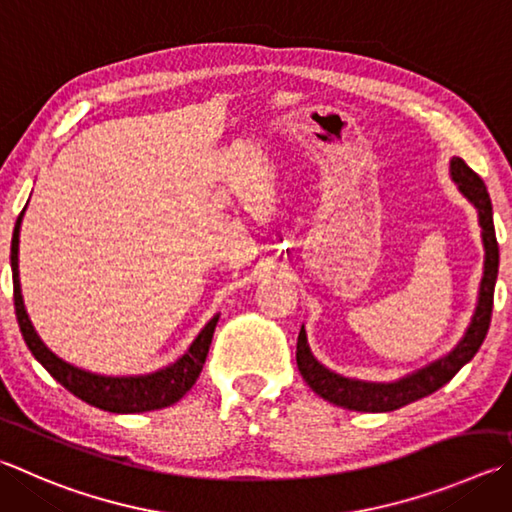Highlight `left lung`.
Here are the masks:
<instances>
[{"label": "left lung", "mask_w": 512, "mask_h": 512, "mask_svg": "<svg viewBox=\"0 0 512 512\" xmlns=\"http://www.w3.org/2000/svg\"><path fill=\"white\" fill-rule=\"evenodd\" d=\"M452 181L459 185V192L466 197L479 212V226L483 250H486V262H483V277L479 286V302L475 315H472L466 336L459 340L448 356L430 362L423 369L412 371L394 383H367V380H356L340 376L336 371L327 369L313 358L306 342V331L300 329L297 336V369L315 394L322 396L338 407L356 412H392L407 403H414L418 398L434 394L436 389L450 383L454 374L475 358L483 338H486L492 315V297H495V282L499 271V246L495 237V224H492V203L486 190V183L479 179L477 172H472L466 161L454 156L450 161Z\"/></svg>", "instance_id": "obj_1"}]
</instances>
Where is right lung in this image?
I'll use <instances>...</instances> for the list:
<instances>
[{
  "label": "right lung",
  "mask_w": 512,
  "mask_h": 512,
  "mask_svg": "<svg viewBox=\"0 0 512 512\" xmlns=\"http://www.w3.org/2000/svg\"><path fill=\"white\" fill-rule=\"evenodd\" d=\"M26 210V208H24ZM24 210L17 217V224L13 230L11 241V268H13V300H15V315L20 331L24 336L26 347L31 349L35 360L49 371V374L58 380V383L69 389L73 396L80 401L98 407V410L114 412V414H136V412H152L161 410V407H170L176 401L190 392V387L197 383V378L206 362L212 333L219 322V315H215L201 333L190 345V349L183 356L159 371L145 376H100L91 374V371L78 369L55 356L51 349H46L44 342L37 336L33 324L26 315L22 288H20V271H17V250H20V228Z\"/></svg>",
  "instance_id": "1"
}]
</instances>
